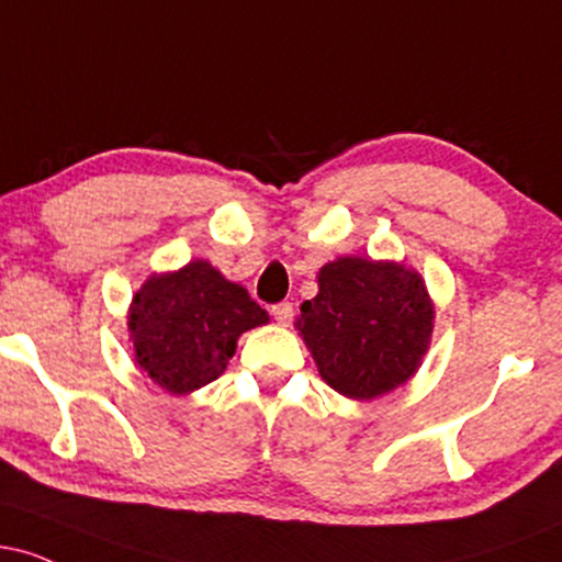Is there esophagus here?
I'll return each instance as SVG.
<instances>
[{"mask_svg":"<svg viewBox=\"0 0 562 562\" xmlns=\"http://www.w3.org/2000/svg\"><path fill=\"white\" fill-rule=\"evenodd\" d=\"M272 317L280 322V325H290V322H293V303L290 301L277 303V306H272Z\"/></svg>","mask_w":562,"mask_h":562,"instance_id":"1","label":"esophagus"}]
</instances>
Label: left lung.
<instances>
[{
  "label": "left lung",
  "instance_id": "left-lung-1",
  "mask_svg": "<svg viewBox=\"0 0 562 562\" xmlns=\"http://www.w3.org/2000/svg\"><path fill=\"white\" fill-rule=\"evenodd\" d=\"M317 285L319 293L301 303L295 330L333 391L372 402L415 378L436 319L417 269L340 256L319 269Z\"/></svg>",
  "mask_w": 562,
  "mask_h": 562
}]
</instances>
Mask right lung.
<instances>
[{
  "instance_id": "obj_1",
  "label": "right lung",
  "mask_w": 562,
  "mask_h": 562,
  "mask_svg": "<svg viewBox=\"0 0 562 562\" xmlns=\"http://www.w3.org/2000/svg\"><path fill=\"white\" fill-rule=\"evenodd\" d=\"M134 362L171 396L203 389L227 370L243 333L269 322L248 290L211 261L153 272L128 303Z\"/></svg>"
}]
</instances>
